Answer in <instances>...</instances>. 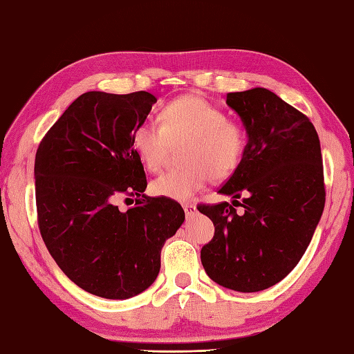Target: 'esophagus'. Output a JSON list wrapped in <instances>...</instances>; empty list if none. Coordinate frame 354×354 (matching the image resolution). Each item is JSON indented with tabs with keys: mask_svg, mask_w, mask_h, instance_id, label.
<instances>
[{
	"mask_svg": "<svg viewBox=\"0 0 354 354\" xmlns=\"http://www.w3.org/2000/svg\"><path fill=\"white\" fill-rule=\"evenodd\" d=\"M183 209H184V212H185V216H187V218H190V216H193V214L196 213V205L192 204V203L183 204Z\"/></svg>",
	"mask_w": 354,
	"mask_h": 354,
	"instance_id": "esophagus-1",
	"label": "esophagus"
}]
</instances>
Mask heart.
Returning a JSON list of instances; mask_svg holds the SVG:
<instances>
[{
  "label": "heart",
  "mask_w": 354,
  "mask_h": 354,
  "mask_svg": "<svg viewBox=\"0 0 354 354\" xmlns=\"http://www.w3.org/2000/svg\"><path fill=\"white\" fill-rule=\"evenodd\" d=\"M183 169L164 171L150 184L156 196L175 201L190 199L213 179H224L238 169L247 145L242 126L230 122L223 109L199 96H181L165 104L159 124L142 122L131 136V144L149 170L165 161L170 144L184 142Z\"/></svg>",
  "instance_id": "obj_1"
}]
</instances>
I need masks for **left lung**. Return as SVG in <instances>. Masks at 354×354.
<instances>
[{"mask_svg": "<svg viewBox=\"0 0 354 354\" xmlns=\"http://www.w3.org/2000/svg\"><path fill=\"white\" fill-rule=\"evenodd\" d=\"M225 102L239 115L248 141L238 169L218 192L232 196L233 205H198L214 225L201 262L219 286L253 293L292 272L319 224L321 142L308 118L267 88L227 93ZM238 205L242 214L234 209Z\"/></svg>", "mask_w": 354, "mask_h": 354, "instance_id": "left-lung-1", "label": "left lung"}]
</instances>
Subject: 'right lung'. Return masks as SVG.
<instances>
[{
    "mask_svg": "<svg viewBox=\"0 0 354 354\" xmlns=\"http://www.w3.org/2000/svg\"><path fill=\"white\" fill-rule=\"evenodd\" d=\"M155 102L142 90L82 93L35 156L38 225L47 250L68 279L106 299H129L155 282L164 242L185 218L176 201L144 195L147 178L131 136ZM121 194L137 196L126 212L114 204Z\"/></svg>",
    "mask_w": 354,
    "mask_h": 354,
    "instance_id": "obj_1",
    "label": "right lung"
}]
</instances>
